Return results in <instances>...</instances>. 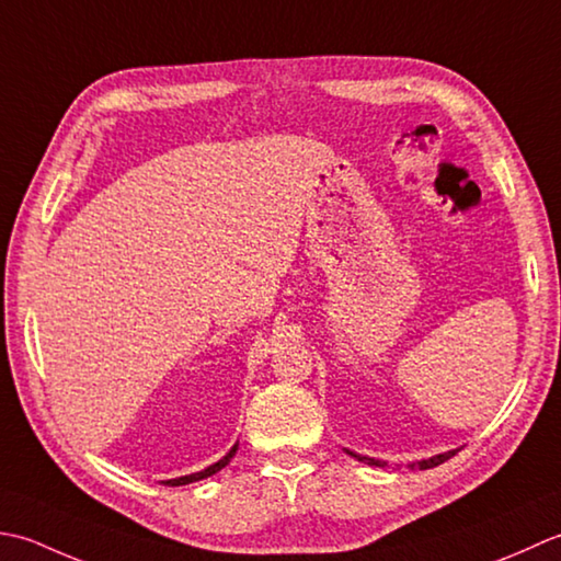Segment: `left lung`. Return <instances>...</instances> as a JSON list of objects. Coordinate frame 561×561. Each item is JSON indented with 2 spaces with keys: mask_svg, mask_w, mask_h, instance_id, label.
<instances>
[{
  "mask_svg": "<svg viewBox=\"0 0 561 561\" xmlns=\"http://www.w3.org/2000/svg\"><path fill=\"white\" fill-rule=\"evenodd\" d=\"M348 455H353L356 457V460H360V462H365V465H375V467H385V462L382 460H375V457H365V455H356V453H351V450H346ZM457 450H448V453H440V455H433V457H428V460H421V462H411L409 467L411 470H431V467H438L440 462H445V460H450V457L455 455Z\"/></svg>",
  "mask_w": 561,
  "mask_h": 561,
  "instance_id": "left-lung-1",
  "label": "left lung"
}]
</instances>
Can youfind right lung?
I'll return each instance as SVG.
<instances>
[{"label":"right lung","instance_id":"1","mask_svg":"<svg viewBox=\"0 0 561 561\" xmlns=\"http://www.w3.org/2000/svg\"><path fill=\"white\" fill-rule=\"evenodd\" d=\"M234 453H237V443L232 445V450L227 453L222 460H217L215 465H210V467H205L203 472H196V474H186V477H176V479H167V486H184V484H191V482H198V479H205V477H213V474H217L222 470L225 465H230V460L234 457Z\"/></svg>","mask_w":561,"mask_h":561}]
</instances>
